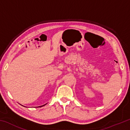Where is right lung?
<instances>
[{
  "label": "right lung",
  "instance_id": "add662e5",
  "mask_svg": "<svg viewBox=\"0 0 130 130\" xmlns=\"http://www.w3.org/2000/svg\"><path fill=\"white\" fill-rule=\"evenodd\" d=\"M46 104H44V105H41V106H39V107H43V106H44V105H45Z\"/></svg>",
  "mask_w": 130,
  "mask_h": 130
}]
</instances>
